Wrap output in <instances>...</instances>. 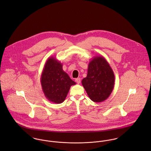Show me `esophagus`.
Masks as SVG:
<instances>
[{
    "label": "esophagus",
    "mask_w": 151,
    "mask_h": 151,
    "mask_svg": "<svg viewBox=\"0 0 151 151\" xmlns=\"http://www.w3.org/2000/svg\"><path fill=\"white\" fill-rule=\"evenodd\" d=\"M76 81L77 84H80L81 83V78H77L76 79Z\"/></svg>",
    "instance_id": "34e87169"
}]
</instances>
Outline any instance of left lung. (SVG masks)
<instances>
[{
	"label": "left lung",
	"mask_w": 151,
	"mask_h": 151,
	"mask_svg": "<svg viewBox=\"0 0 151 151\" xmlns=\"http://www.w3.org/2000/svg\"><path fill=\"white\" fill-rule=\"evenodd\" d=\"M81 83L93 102H101L108 99L114 86V74L104 57L96 56L92 59L87 76Z\"/></svg>",
	"instance_id": "8db88e82"
}]
</instances>
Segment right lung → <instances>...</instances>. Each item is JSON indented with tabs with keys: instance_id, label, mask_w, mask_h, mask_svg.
<instances>
[{
	"instance_id": "1",
	"label": "right lung",
	"mask_w": 151,
	"mask_h": 151,
	"mask_svg": "<svg viewBox=\"0 0 151 151\" xmlns=\"http://www.w3.org/2000/svg\"><path fill=\"white\" fill-rule=\"evenodd\" d=\"M41 83L45 97L55 104L65 99L71 86L76 83L63 70V65L56 58L47 59L41 76Z\"/></svg>"
}]
</instances>
